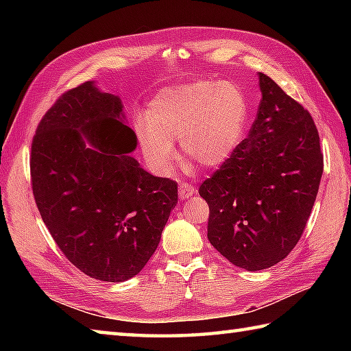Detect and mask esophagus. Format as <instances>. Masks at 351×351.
<instances>
[{"label":"esophagus","mask_w":351,"mask_h":351,"mask_svg":"<svg viewBox=\"0 0 351 351\" xmlns=\"http://www.w3.org/2000/svg\"><path fill=\"white\" fill-rule=\"evenodd\" d=\"M195 193H196V189L193 187V185L180 184V193H178V195H180V199H189L195 195Z\"/></svg>","instance_id":"esophagus-1"}]
</instances>
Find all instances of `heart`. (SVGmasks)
I'll return each mask as SVG.
<instances>
[{"label":"heart","instance_id":"b5f03b06","mask_svg":"<svg viewBox=\"0 0 351 351\" xmlns=\"http://www.w3.org/2000/svg\"><path fill=\"white\" fill-rule=\"evenodd\" d=\"M249 106L241 88L228 81H193L162 88L149 101L136 134L146 161L166 173L180 138L184 160L206 169L225 164L244 137Z\"/></svg>","mask_w":351,"mask_h":351}]
</instances>
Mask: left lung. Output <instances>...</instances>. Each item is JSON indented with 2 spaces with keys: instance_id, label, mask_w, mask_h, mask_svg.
<instances>
[{
  "instance_id": "1",
  "label": "left lung",
  "mask_w": 351,
  "mask_h": 351,
  "mask_svg": "<svg viewBox=\"0 0 351 351\" xmlns=\"http://www.w3.org/2000/svg\"><path fill=\"white\" fill-rule=\"evenodd\" d=\"M258 78L263 98L247 138L199 189L210 205L208 240L247 271L265 270L295 247L323 175L311 114L265 73Z\"/></svg>"
}]
</instances>
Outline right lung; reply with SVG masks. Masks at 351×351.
Returning a JSON list of instances; mask_svg holds the SVG:
<instances>
[{
  "instance_id": "add662e5",
  "label": "right lung",
  "mask_w": 351,
  "mask_h": 351,
  "mask_svg": "<svg viewBox=\"0 0 351 351\" xmlns=\"http://www.w3.org/2000/svg\"><path fill=\"white\" fill-rule=\"evenodd\" d=\"M136 147L121 98L95 81L62 95L36 130V205L64 256L93 279L143 270L178 204V184L141 169Z\"/></svg>"
}]
</instances>
